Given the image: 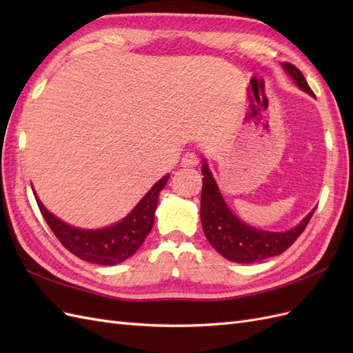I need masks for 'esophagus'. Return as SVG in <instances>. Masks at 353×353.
<instances>
[{"label": "esophagus", "instance_id": "esophagus-1", "mask_svg": "<svg viewBox=\"0 0 353 353\" xmlns=\"http://www.w3.org/2000/svg\"><path fill=\"white\" fill-rule=\"evenodd\" d=\"M199 163V157L196 153L193 152H188L183 156V160H181V165H183L184 168H193Z\"/></svg>", "mask_w": 353, "mask_h": 353}]
</instances>
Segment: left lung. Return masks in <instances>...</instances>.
Here are the masks:
<instances>
[{
    "label": "left lung",
    "instance_id": "8db88e82",
    "mask_svg": "<svg viewBox=\"0 0 353 353\" xmlns=\"http://www.w3.org/2000/svg\"><path fill=\"white\" fill-rule=\"evenodd\" d=\"M284 69L296 81L303 91L314 95L303 73L292 63H284ZM203 188L200 201L201 227L209 243L218 253L228 261L239 263H252L272 258L287 250L305 231L315 209L299 223L296 228L287 232H268L245 225L230 212L219 190L213 181L206 163L201 169Z\"/></svg>",
    "mask_w": 353,
    "mask_h": 353
}]
</instances>
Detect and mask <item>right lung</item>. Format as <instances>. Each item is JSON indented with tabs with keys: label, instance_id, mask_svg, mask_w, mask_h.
Here are the masks:
<instances>
[{
	"label": "right lung",
	"instance_id": "1",
	"mask_svg": "<svg viewBox=\"0 0 353 353\" xmlns=\"http://www.w3.org/2000/svg\"><path fill=\"white\" fill-rule=\"evenodd\" d=\"M169 175L153 185L135 209L116 225L104 230H79L68 225L50 213L35 194L38 208L59 241L79 259L99 265L121 263L140 249L153 228L159 193L168 183Z\"/></svg>",
	"mask_w": 353,
	"mask_h": 353
}]
</instances>
